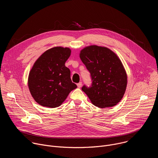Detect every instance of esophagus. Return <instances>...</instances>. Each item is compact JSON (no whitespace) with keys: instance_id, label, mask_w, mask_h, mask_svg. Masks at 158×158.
Masks as SVG:
<instances>
[{"instance_id":"1","label":"esophagus","mask_w":158,"mask_h":158,"mask_svg":"<svg viewBox=\"0 0 158 158\" xmlns=\"http://www.w3.org/2000/svg\"><path fill=\"white\" fill-rule=\"evenodd\" d=\"M77 87H81L82 86V82H80L77 83Z\"/></svg>"}]
</instances>
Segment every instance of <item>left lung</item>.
<instances>
[{
  "instance_id": "obj_1",
  "label": "left lung",
  "mask_w": 158,
  "mask_h": 158,
  "mask_svg": "<svg viewBox=\"0 0 158 158\" xmlns=\"http://www.w3.org/2000/svg\"><path fill=\"white\" fill-rule=\"evenodd\" d=\"M80 58L91 74V87L82 91L100 108L112 107L122 99L127 86V74L118 56L109 49L90 46L80 52Z\"/></svg>"
}]
</instances>
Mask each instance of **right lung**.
Wrapping results in <instances>:
<instances>
[{
    "label": "right lung",
    "instance_id": "obj_1",
    "mask_svg": "<svg viewBox=\"0 0 158 158\" xmlns=\"http://www.w3.org/2000/svg\"><path fill=\"white\" fill-rule=\"evenodd\" d=\"M71 53L68 48L55 47L44 52L35 62L29 74L28 85L39 104L59 107L77 87L71 81L69 69L65 65Z\"/></svg>",
    "mask_w": 158,
    "mask_h": 158
}]
</instances>
